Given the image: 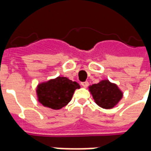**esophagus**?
Returning <instances> with one entry per match:
<instances>
[{
    "label": "esophagus",
    "mask_w": 151,
    "mask_h": 151,
    "mask_svg": "<svg viewBox=\"0 0 151 151\" xmlns=\"http://www.w3.org/2000/svg\"><path fill=\"white\" fill-rule=\"evenodd\" d=\"M81 85H82L83 87H87L89 85V82H83L81 83Z\"/></svg>",
    "instance_id": "1"
}]
</instances>
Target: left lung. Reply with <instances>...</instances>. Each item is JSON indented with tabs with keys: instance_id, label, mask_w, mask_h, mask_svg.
I'll return each instance as SVG.
<instances>
[{
	"instance_id": "obj_1",
	"label": "left lung",
	"mask_w": 151,
	"mask_h": 151,
	"mask_svg": "<svg viewBox=\"0 0 151 151\" xmlns=\"http://www.w3.org/2000/svg\"><path fill=\"white\" fill-rule=\"evenodd\" d=\"M89 89L95 103L105 109L115 107L123 96V93L118 86L108 80H103L91 86Z\"/></svg>"
}]
</instances>
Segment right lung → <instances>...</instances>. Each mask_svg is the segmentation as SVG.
I'll return each mask as SVG.
<instances>
[{"label": "right lung", "instance_id": "add662e5", "mask_svg": "<svg viewBox=\"0 0 151 151\" xmlns=\"http://www.w3.org/2000/svg\"><path fill=\"white\" fill-rule=\"evenodd\" d=\"M80 88L78 83L65 77H57L37 86L38 100L44 107L58 110L69 104L76 89Z\"/></svg>", "mask_w": 151, "mask_h": 151}]
</instances>
